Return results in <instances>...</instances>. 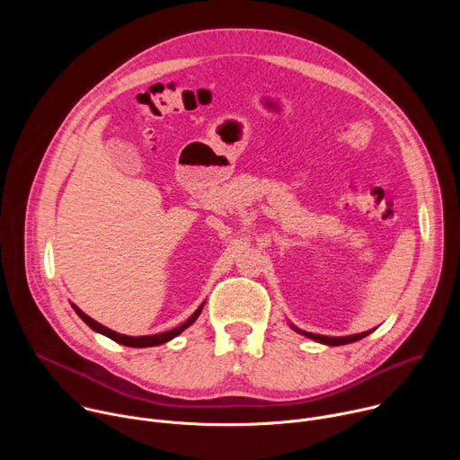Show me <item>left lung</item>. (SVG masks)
<instances>
[{"label": "left lung", "mask_w": 460, "mask_h": 460, "mask_svg": "<svg viewBox=\"0 0 460 460\" xmlns=\"http://www.w3.org/2000/svg\"><path fill=\"white\" fill-rule=\"evenodd\" d=\"M295 332H298L300 335H304V337H307V339H313V341H316V342H320V344H327V346H342V344H351V342H357V341H360V339H364V337H367L369 333H371V330L369 332H364V333H357V335H348V337H325V335H314V333H307V332H302V330H298V327H295V325H291Z\"/></svg>", "instance_id": "1"}]
</instances>
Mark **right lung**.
Wrapping results in <instances>:
<instances>
[{
  "label": "right lung",
  "mask_w": 460,
  "mask_h": 460,
  "mask_svg": "<svg viewBox=\"0 0 460 460\" xmlns=\"http://www.w3.org/2000/svg\"><path fill=\"white\" fill-rule=\"evenodd\" d=\"M206 304V302H204ZM204 304L196 309L183 323H180L178 327H174V330H171V332H165V333H158V335H146V337H127V335H119V333H116V332H112V330H109V327H105V325H102V323H98L96 320H93L91 316H87L80 307H76L75 304H73V307H75V311H76V314L91 327V330H94L96 333H102V335H105V337H109L111 341H114V342H118V344H121V346H128V348H151V346H160V344H165V342H169V341H172L174 337H178L183 330H187V327L200 316V313H202V307H204Z\"/></svg>",
  "instance_id": "add662e5"
}]
</instances>
